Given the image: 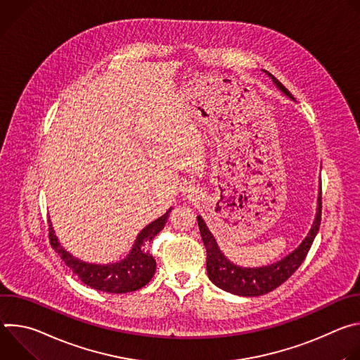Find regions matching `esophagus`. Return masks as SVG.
<instances>
[{"label": "esophagus", "mask_w": 360, "mask_h": 360, "mask_svg": "<svg viewBox=\"0 0 360 360\" xmlns=\"http://www.w3.org/2000/svg\"><path fill=\"white\" fill-rule=\"evenodd\" d=\"M185 193H186V196H188V198H191V196H192V191H191V189H186V191H185Z\"/></svg>", "instance_id": "1"}]
</instances>
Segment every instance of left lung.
I'll return each mask as SVG.
<instances>
[{
	"instance_id": "obj_1",
	"label": "left lung",
	"mask_w": 360,
	"mask_h": 360,
	"mask_svg": "<svg viewBox=\"0 0 360 360\" xmlns=\"http://www.w3.org/2000/svg\"><path fill=\"white\" fill-rule=\"evenodd\" d=\"M264 72L274 81L276 88L285 96H288L290 101H295V98L289 94V91L274 75H271L268 71H264ZM321 191L322 188H319L316 217L309 233H307L306 238L302 240V243L289 255H286L285 258L266 266L243 268L231 262L222 253L210 228L199 215L198 226L200 231L202 242L205 248H207V272L212 283L217 285L219 289H224L238 296H261L281 286L302 265L307 252L311 249V245L315 236L318 235V231L321 226V217H322V196H321L322 192Z\"/></svg>"
}]
</instances>
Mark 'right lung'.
I'll use <instances>...</instances> for the list:
<instances>
[{
	"label": "right lung",
	"mask_w": 360,
	"mask_h": 360,
	"mask_svg": "<svg viewBox=\"0 0 360 360\" xmlns=\"http://www.w3.org/2000/svg\"><path fill=\"white\" fill-rule=\"evenodd\" d=\"M172 207L158 219L148 224L135 238L124 259L110 264H89L81 261L61 246L53 224L49 221L51 246L61 256L65 265L84 282L96 290L107 293H127L145 286L155 274L157 262L146 250V245L165 226Z\"/></svg>",
	"instance_id": "right-lung-1"
}]
</instances>
